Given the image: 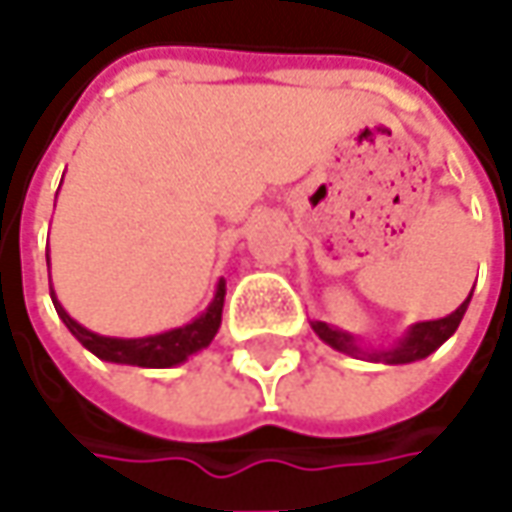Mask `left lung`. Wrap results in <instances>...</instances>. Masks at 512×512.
<instances>
[{
  "mask_svg": "<svg viewBox=\"0 0 512 512\" xmlns=\"http://www.w3.org/2000/svg\"><path fill=\"white\" fill-rule=\"evenodd\" d=\"M476 287V285H473ZM473 296V290H470ZM470 296L464 299L462 305L456 307L450 316L444 319H433V322H416L404 330L402 336L387 347H367L362 344V339H356L353 333H347L342 327L327 325V322H319V319H310V327L313 333L322 339L325 344H330L333 350L339 353H347L353 359H362V362H376V364H410V362H422L430 353H436L456 330L462 325L464 313H467V305H470Z\"/></svg>",
  "mask_w": 512,
  "mask_h": 512,
  "instance_id": "1",
  "label": "left lung"
}]
</instances>
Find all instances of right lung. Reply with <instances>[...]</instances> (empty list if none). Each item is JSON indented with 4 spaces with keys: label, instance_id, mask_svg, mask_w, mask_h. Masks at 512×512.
<instances>
[{
    "label": "right lung",
    "instance_id": "right-lung-1",
    "mask_svg": "<svg viewBox=\"0 0 512 512\" xmlns=\"http://www.w3.org/2000/svg\"><path fill=\"white\" fill-rule=\"evenodd\" d=\"M225 293L227 282L225 279H219L210 305H207L196 319H190L187 325L170 327L165 333H153V336L122 339V336H102V333H93V330H88L85 325H79L68 310L62 307V302L56 299V293H53V287H50V299H53V307H56L59 319L65 322V327L79 339V344H82L85 350H90L93 356H99L102 362L130 364V367H153V370L185 364L190 356H196L199 350H205L207 344L216 339V333H219V327H222Z\"/></svg>",
    "mask_w": 512,
    "mask_h": 512
}]
</instances>
